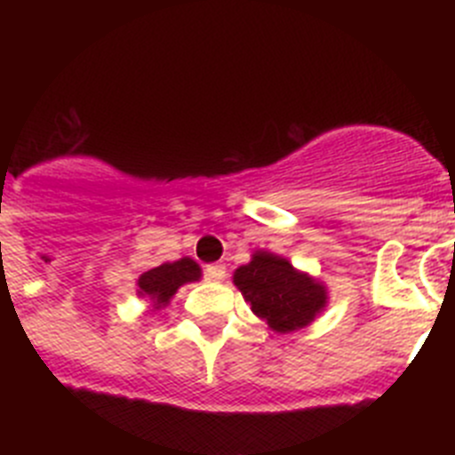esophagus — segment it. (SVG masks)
Wrapping results in <instances>:
<instances>
[{
  "label": "esophagus",
  "instance_id": "34e87169",
  "mask_svg": "<svg viewBox=\"0 0 455 455\" xmlns=\"http://www.w3.org/2000/svg\"><path fill=\"white\" fill-rule=\"evenodd\" d=\"M204 277L212 280V283H220V280H225V267L223 264H209L204 268Z\"/></svg>",
  "mask_w": 455,
  "mask_h": 455
}]
</instances>
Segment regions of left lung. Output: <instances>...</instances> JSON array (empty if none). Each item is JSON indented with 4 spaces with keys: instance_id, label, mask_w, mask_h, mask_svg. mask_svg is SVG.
I'll return each mask as SVG.
<instances>
[{
    "instance_id": "8db88e82",
    "label": "left lung",
    "mask_w": 455,
    "mask_h": 455,
    "mask_svg": "<svg viewBox=\"0 0 455 455\" xmlns=\"http://www.w3.org/2000/svg\"><path fill=\"white\" fill-rule=\"evenodd\" d=\"M232 283L252 312L283 335L312 323L328 303V291L319 280L296 271L275 252L257 251L251 262L236 268Z\"/></svg>"
}]
</instances>
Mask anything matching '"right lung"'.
Here are the masks:
<instances>
[{
  "mask_svg": "<svg viewBox=\"0 0 455 455\" xmlns=\"http://www.w3.org/2000/svg\"><path fill=\"white\" fill-rule=\"evenodd\" d=\"M203 271L191 257H182L178 262H166L162 267L150 268L139 277V296L150 299L156 309L171 303V299L178 293V289L187 283L200 280Z\"/></svg>",
  "mask_w": 455,
  "mask_h": 455,
  "instance_id": "add662e5",
  "label": "right lung"
}]
</instances>
